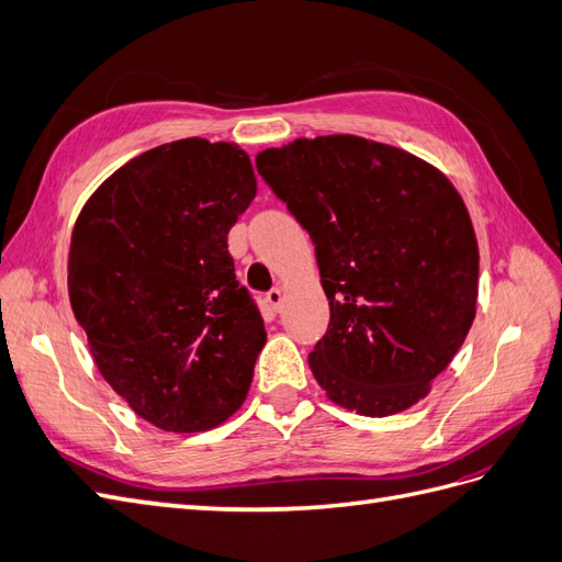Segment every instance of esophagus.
I'll return each mask as SVG.
<instances>
[{"label": "esophagus", "mask_w": 562, "mask_h": 562, "mask_svg": "<svg viewBox=\"0 0 562 562\" xmlns=\"http://www.w3.org/2000/svg\"><path fill=\"white\" fill-rule=\"evenodd\" d=\"M267 304H269V307L271 310H274V312H279L281 310V304H283V291H281V288H271V291L267 293Z\"/></svg>", "instance_id": "1"}]
</instances>
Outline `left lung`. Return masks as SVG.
Masks as SVG:
<instances>
[{"instance_id":"left-lung-1","label":"left lung","mask_w":562,"mask_h":562,"mask_svg":"<svg viewBox=\"0 0 562 562\" xmlns=\"http://www.w3.org/2000/svg\"><path fill=\"white\" fill-rule=\"evenodd\" d=\"M316 246L330 323L310 368L333 403L386 417L429 394L475 316L479 244L452 182L359 135H318L255 157Z\"/></svg>"}]
</instances>
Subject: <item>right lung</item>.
I'll return each instance as SVG.
<instances>
[{
    "label": "right lung",
    "instance_id": "add662e5",
    "mask_svg": "<svg viewBox=\"0 0 562 562\" xmlns=\"http://www.w3.org/2000/svg\"><path fill=\"white\" fill-rule=\"evenodd\" d=\"M255 192L239 145L184 138L124 164L75 223V318L100 375L164 431L213 429L246 401L267 333L227 234Z\"/></svg>",
    "mask_w": 562,
    "mask_h": 562
}]
</instances>
